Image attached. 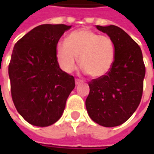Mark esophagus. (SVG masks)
Here are the masks:
<instances>
[{
    "label": "esophagus",
    "instance_id": "1",
    "mask_svg": "<svg viewBox=\"0 0 154 154\" xmlns=\"http://www.w3.org/2000/svg\"><path fill=\"white\" fill-rule=\"evenodd\" d=\"M81 82H82V80L78 79V78H76V79H75V83H76V85H78V84H80Z\"/></svg>",
    "mask_w": 154,
    "mask_h": 154
}]
</instances>
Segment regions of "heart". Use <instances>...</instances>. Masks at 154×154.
I'll list each match as a JSON object with an SVG mask.
<instances>
[{
    "instance_id": "heart-1",
    "label": "heart",
    "mask_w": 154,
    "mask_h": 154,
    "mask_svg": "<svg viewBox=\"0 0 154 154\" xmlns=\"http://www.w3.org/2000/svg\"><path fill=\"white\" fill-rule=\"evenodd\" d=\"M55 52L58 65L64 72H71L76 68L79 56L82 69L97 78L106 75L112 67L116 48L109 36L80 29L67 35L66 41H59Z\"/></svg>"
}]
</instances>
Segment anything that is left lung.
Listing matches in <instances>:
<instances>
[{"label":"left lung","instance_id":"8db88e82","mask_svg":"<svg viewBox=\"0 0 154 154\" xmlns=\"http://www.w3.org/2000/svg\"><path fill=\"white\" fill-rule=\"evenodd\" d=\"M112 38L115 60L106 75L88 82L86 100L88 115L94 122L114 127L130 118L141 101L145 66L141 48L122 29L116 25H97Z\"/></svg>","mask_w":154,"mask_h":154}]
</instances>
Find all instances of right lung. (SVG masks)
Instances as JSON below:
<instances>
[{
    "instance_id": "obj_1",
    "label": "right lung",
    "mask_w": 154,
    "mask_h": 154,
    "mask_svg": "<svg viewBox=\"0 0 154 154\" xmlns=\"http://www.w3.org/2000/svg\"><path fill=\"white\" fill-rule=\"evenodd\" d=\"M71 25H41L15 44L9 63L11 92L20 115L33 125L57 122L75 87L73 76L61 69L56 44Z\"/></svg>"
}]
</instances>
